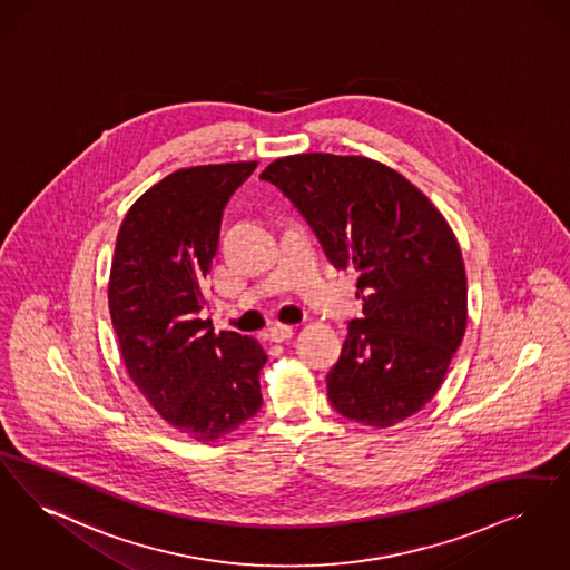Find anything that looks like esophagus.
I'll use <instances>...</instances> for the list:
<instances>
[{
    "mask_svg": "<svg viewBox=\"0 0 570 570\" xmlns=\"http://www.w3.org/2000/svg\"><path fill=\"white\" fill-rule=\"evenodd\" d=\"M293 333H295V328H293V326L277 322V324L272 326V331H269V340L275 343L286 342V340H291V337H293Z\"/></svg>",
    "mask_w": 570,
    "mask_h": 570,
    "instance_id": "1",
    "label": "esophagus"
}]
</instances>
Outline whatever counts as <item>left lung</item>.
<instances>
[{"label":"left lung","mask_w":570,"mask_h":570,"mask_svg":"<svg viewBox=\"0 0 570 570\" xmlns=\"http://www.w3.org/2000/svg\"><path fill=\"white\" fill-rule=\"evenodd\" d=\"M261 180L291 199L337 269L358 274L363 318L350 320L326 375L331 405L377 429L417 413L466 328V274L445 218L399 171L366 157H284Z\"/></svg>","instance_id":"left-lung-1"}]
</instances>
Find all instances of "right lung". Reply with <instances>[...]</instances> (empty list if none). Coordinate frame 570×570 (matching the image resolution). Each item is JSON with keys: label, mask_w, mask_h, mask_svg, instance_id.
<instances>
[{"label": "right lung", "mask_w": 570, "mask_h": 570, "mask_svg": "<svg viewBox=\"0 0 570 570\" xmlns=\"http://www.w3.org/2000/svg\"><path fill=\"white\" fill-rule=\"evenodd\" d=\"M256 165L169 174L131 205L116 237L108 303L122 361L150 405L197 441L239 429L263 405L261 343L216 335L199 318L225 207Z\"/></svg>", "instance_id": "right-lung-1"}]
</instances>
